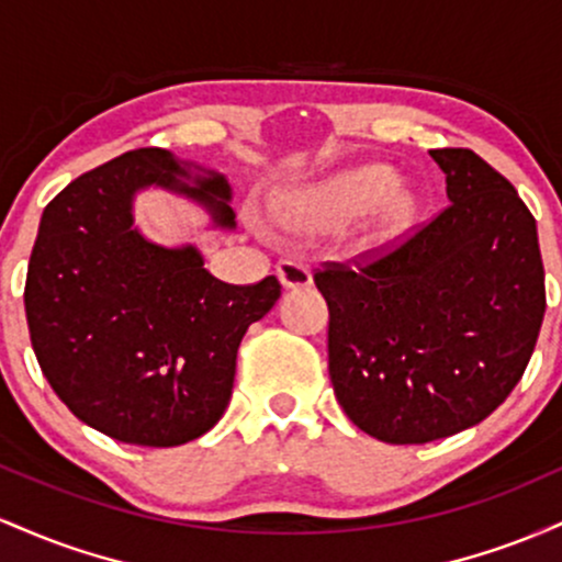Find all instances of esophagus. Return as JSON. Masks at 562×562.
<instances>
[{
    "instance_id": "esophagus-1",
    "label": "esophagus",
    "mask_w": 562,
    "mask_h": 562,
    "mask_svg": "<svg viewBox=\"0 0 562 562\" xmlns=\"http://www.w3.org/2000/svg\"><path fill=\"white\" fill-rule=\"evenodd\" d=\"M277 280L282 282L285 290H299V288H308L314 282L312 269L306 267L303 261L295 259H285L277 263Z\"/></svg>"
}]
</instances>
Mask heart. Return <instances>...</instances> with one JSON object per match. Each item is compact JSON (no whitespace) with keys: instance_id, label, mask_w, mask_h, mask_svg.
<instances>
[{"instance_id":"b5f03b06","label":"heart","mask_w":562,"mask_h":562,"mask_svg":"<svg viewBox=\"0 0 562 562\" xmlns=\"http://www.w3.org/2000/svg\"><path fill=\"white\" fill-rule=\"evenodd\" d=\"M417 203L393 171L380 164H357L301 187L282 200L280 222L308 232H338L370 214L380 232H398L415 216Z\"/></svg>"}]
</instances>
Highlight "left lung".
<instances>
[{
  "label": "left lung",
  "instance_id": "obj_1",
  "mask_svg": "<svg viewBox=\"0 0 562 562\" xmlns=\"http://www.w3.org/2000/svg\"><path fill=\"white\" fill-rule=\"evenodd\" d=\"M430 158L447 209L375 261L314 274L335 398L385 443L486 420L524 375L547 308L537 222L515 187L473 150Z\"/></svg>",
  "mask_w": 562,
  "mask_h": 562
}]
</instances>
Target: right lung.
Returning <instances> with one entry per match:
<instances>
[{
  "instance_id": "obj_1",
  "label": "right lung",
  "mask_w": 562,
  "mask_h": 562,
  "mask_svg": "<svg viewBox=\"0 0 562 562\" xmlns=\"http://www.w3.org/2000/svg\"><path fill=\"white\" fill-rule=\"evenodd\" d=\"M145 190L235 229L222 171L139 147L70 182L44 209L25 277L31 346L60 402L89 428L137 447H179L222 420L245 330L280 282L227 285L192 243L150 240L134 222Z\"/></svg>"
}]
</instances>
